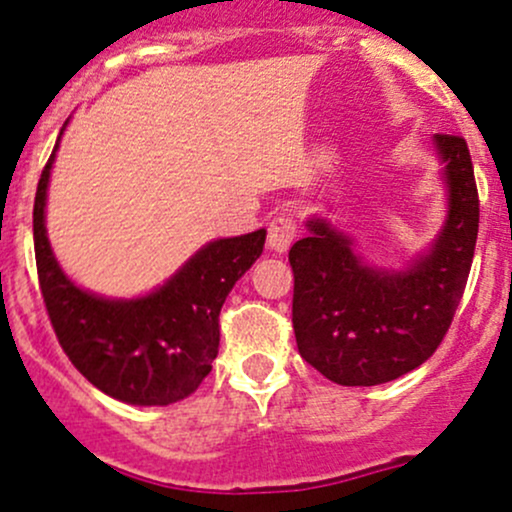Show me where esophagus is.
<instances>
[{"label":"esophagus","mask_w":512,"mask_h":512,"mask_svg":"<svg viewBox=\"0 0 512 512\" xmlns=\"http://www.w3.org/2000/svg\"><path fill=\"white\" fill-rule=\"evenodd\" d=\"M296 240V223L291 221V218H274L272 223H269V230H267V247L272 252H286L291 247V243Z\"/></svg>","instance_id":"obj_1"}]
</instances>
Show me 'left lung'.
<instances>
[{"instance_id": "1", "label": "left lung", "mask_w": 512, "mask_h": 512, "mask_svg": "<svg viewBox=\"0 0 512 512\" xmlns=\"http://www.w3.org/2000/svg\"><path fill=\"white\" fill-rule=\"evenodd\" d=\"M445 187V221L432 243L398 267L369 262L355 235L325 216L289 250L294 333L301 357L342 386H376L413 372L445 338L464 294L479 194L464 138L432 136Z\"/></svg>"}]
</instances>
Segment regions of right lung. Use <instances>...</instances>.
<instances>
[{
	"label": "right lung",
	"instance_id": "add662e5",
	"mask_svg": "<svg viewBox=\"0 0 512 512\" xmlns=\"http://www.w3.org/2000/svg\"><path fill=\"white\" fill-rule=\"evenodd\" d=\"M36 189L33 247L50 323L89 384L131 406H170L199 389L218 355V313L235 282L262 255L267 230L201 245L170 279L131 299L72 282L46 228L48 184L60 138Z\"/></svg>",
	"mask_w": 512,
	"mask_h": 512
}]
</instances>
